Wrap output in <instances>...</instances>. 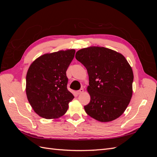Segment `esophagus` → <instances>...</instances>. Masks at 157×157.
<instances>
[{
	"label": "esophagus",
	"instance_id": "1",
	"mask_svg": "<svg viewBox=\"0 0 157 157\" xmlns=\"http://www.w3.org/2000/svg\"><path fill=\"white\" fill-rule=\"evenodd\" d=\"M83 92H84V89H83V88H80L79 90H78V91H77V94L78 95L81 94H82Z\"/></svg>",
	"mask_w": 157,
	"mask_h": 157
}]
</instances>
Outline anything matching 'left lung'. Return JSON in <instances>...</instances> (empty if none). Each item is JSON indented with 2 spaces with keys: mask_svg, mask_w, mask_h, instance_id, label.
Returning <instances> with one entry per match:
<instances>
[{
  "mask_svg": "<svg viewBox=\"0 0 157 157\" xmlns=\"http://www.w3.org/2000/svg\"><path fill=\"white\" fill-rule=\"evenodd\" d=\"M75 58L87 69L90 101L84 106L88 115L102 122L121 116L132 96L134 74L124 56L104 47L79 50Z\"/></svg>",
  "mask_w": 157,
  "mask_h": 157,
  "instance_id": "obj_1",
  "label": "left lung"
}]
</instances>
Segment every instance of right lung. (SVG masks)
Returning <instances> with one entry per match:
<instances>
[{
  "label": "right lung",
  "instance_id": "right-lung-1",
  "mask_svg": "<svg viewBox=\"0 0 157 157\" xmlns=\"http://www.w3.org/2000/svg\"><path fill=\"white\" fill-rule=\"evenodd\" d=\"M75 54L74 49L45 54L31 64L26 76V94L40 117L58 118L67 112L74 96L67 88L66 71Z\"/></svg>",
  "mask_w": 157,
  "mask_h": 157
}]
</instances>
